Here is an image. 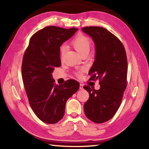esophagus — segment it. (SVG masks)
I'll list each match as a JSON object with an SVG mask.
<instances>
[{
  "instance_id": "obj_1",
  "label": "esophagus",
  "mask_w": 149,
  "mask_h": 149,
  "mask_svg": "<svg viewBox=\"0 0 149 149\" xmlns=\"http://www.w3.org/2000/svg\"><path fill=\"white\" fill-rule=\"evenodd\" d=\"M83 86L84 85L82 84H80V87H79V89L81 90H82L83 89Z\"/></svg>"
}]
</instances>
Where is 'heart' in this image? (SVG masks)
I'll return each mask as SVG.
<instances>
[{
    "label": "heart",
    "instance_id": "b5f03b06",
    "mask_svg": "<svg viewBox=\"0 0 149 149\" xmlns=\"http://www.w3.org/2000/svg\"><path fill=\"white\" fill-rule=\"evenodd\" d=\"M71 45L73 47L76 51L81 55L88 53L91 48V40L89 37L83 35V34H78L73 40L71 41ZM65 53V48L62 47L60 49V56L62 58ZM84 69H81L75 72V75L79 77H82Z\"/></svg>",
    "mask_w": 149,
    "mask_h": 149
}]
</instances>
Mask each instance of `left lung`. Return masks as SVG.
Segmentation results:
<instances>
[{
    "label": "left lung",
    "mask_w": 149,
    "mask_h": 149,
    "mask_svg": "<svg viewBox=\"0 0 149 149\" xmlns=\"http://www.w3.org/2000/svg\"><path fill=\"white\" fill-rule=\"evenodd\" d=\"M96 45L95 61L89 70V81L99 80L100 89L83 87L89 92L84 112L89 120L102 123L114 116L127 86V57L123 43L107 29L98 26L82 28Z\"/></svg>",
    "instance_id": "obj_1"
}]
</instances>
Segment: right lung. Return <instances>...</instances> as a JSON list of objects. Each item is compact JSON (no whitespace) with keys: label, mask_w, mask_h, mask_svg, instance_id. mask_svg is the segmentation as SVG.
<instances>
[{"label":"right lung","mask_w":149,"mask_h":149,"mask_svg":"<svg viewBox=\"0 0 149 149\" xmlns=\"http://www.w3.org/2000/svg\"><path fill=\"white\" fill-rule=\"evenodd\" d=\"M77 29L48 26L30 38L22 62V77L29 105L40 120L55 124L62 119L67 100L79 89L69 79L56 85L51 74L61 65L60 47Z\"/></svg>","instance_id":"1"}]
</instances>
